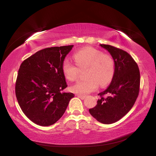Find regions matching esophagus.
Wrapping results in <instances>:
<instances>
[{"mask_svg":"<svg viewBox=\"0 0 156 156\" xmlns=\"http://www.w3.org/2000/svg\"><path fill=\"white\" fill-rule=\"evenodd\" d=\"M78 98H79L81 100H84V99L86 98V96H83V95H77Z\"/></svg>","mask_w":156,"mask_h":156,"instance_id":"1","label":"esophagus"}]
</instances>
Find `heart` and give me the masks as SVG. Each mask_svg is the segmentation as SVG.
I'll return each mask as SVG.
<instances>
[{"mask_svg":"<svg viewBox=\"0 0 156 156\" xmlns=\"http://www.w3.org/2000/svg\"><path fill=\"white\" fill-rule=\"evenodd\" d=\"M73 59L80 69L87 68L84 73L87 79L79 81L71 87L73 93L87 95L95 91L99 84L104 87L111 82L115 72V62L110 55H104L92 48H84L74 54ZM76 67L68 59L64 60L62 72L69 81H73L77 78L79 69Z\"/></svg>","mask_w":156,"mask_h":156,"instance_id":"b5f03b06","label":"heart"}]
</instances>
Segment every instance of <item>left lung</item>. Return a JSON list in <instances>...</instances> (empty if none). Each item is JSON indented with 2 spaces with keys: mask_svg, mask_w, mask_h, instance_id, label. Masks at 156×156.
I'll list each match as a JSON object with an SVG mask.
<instances>
[{
  "mask_svg": "<svg viewBox=\"0 0 156 156\" xmlns=\"http://www.w3.org/2000/svg\"><path fill=\"white\" fill-rule=\"evenodd\" d=\"M100 46L114 60L115 72L110 85L98 94L101 98L89 112L98 122L109 124L121 119L133 106L139 92L140 72L137 64L127 52L109 45Z\"/></svg>",
  "mask_w": 156,
  "mask_h": 156,
  "instance_id": "8db88e82",
  "label": "left lung"
}]
</instances>
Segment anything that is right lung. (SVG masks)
I'll return each instance as SVG.
<instances>
[{
  "label": "right lung",
  "instance_id": "1",
  "mask_svg": "<svg viewBox=\"0 0 156 156\" xmlns=\"http://www.w3.org/2000/svg\"><path fill=\"white\" fill-rule=\"evenodd\" d=\"M73 45L53 47L36 52L20 66L16 95L21 110L34 123L49 126L65 112L74 94L67 87L62 65Z\"/></svg>",
  "mask_w": 156,
  "mask_h": 156
}]
</instances>
